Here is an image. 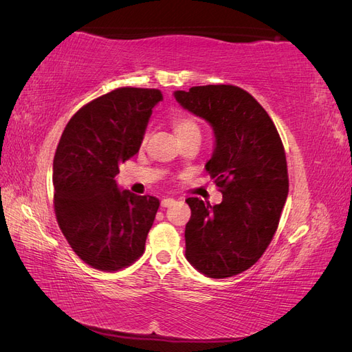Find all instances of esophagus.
<instances>
[{
	"label": "esophagus",
	"instance_id": "esophagus-1",
	"mask_svg": "<svg viewBox=\"0 0 352 352\" xmlns=\"http://www.w3.org/2000/svg\"><path fill=\"white\" fill-rule=\"evenodd\" d=\"M175 202V198H164V199H162V207L163 208H166V207H170Z\"/></svg>",
	"mask_w": 352,
	"mask_h": 352
}]
</instances>
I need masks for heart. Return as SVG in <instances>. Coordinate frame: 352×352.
I'll use <instances>...</instances> for the list:
<instances>
[{
	"mask_svg": "<svg viewBox=\"0 0 352 352\" xmlns=\"http://www.w3.org/2000/svg\"><path fill=\"white\" fill-rule=\"evenodd\" d=\"M172 124L177 136H185L189 133H199V124L192 116L188 114H177L173 117Z\"/></svg>",
	"mask_w": 352,
	"mask_h": 352,
	"instance_id": "b5f03b06",
	"label": "heart"
}]
</instances>
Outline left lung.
<instances>
[{"label": "left lung", "instance_id": "8db88e82", "mask_svg": "<svg viewBox=\"0 0 352 352\" xmlns=\"http://www.w3.org/2000/svg\"><path fill=\"white\" fill-rule=\"evenodd\" d=\"M175 98L212 126L216 148L206 170L223 194L216 206L186 199L185 255L208 278H230L257 263L278 230L289 190L285 148L267 111L242 88L206 85Z\"/></svg>", "mask_w": 352, "mask_h": 352}]
</instances>
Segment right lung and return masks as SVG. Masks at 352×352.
I'll return each mask as SVG.
<instances>
[{
	"mask_svg": "<svg viewBox=\"0 0 352 352\" xmlns=\"http://www.w3.org/2000/svg\"><path fill=\"white\" fill-rule=\"evenodd\" d=\"M158 89L117 88L88 102L63 131L52 163L54 210L72 250L101 272L145 251L160 201L119 190V166L140 151Z\"/></svg>",
	"mask_w": 352,
	"mask_h": 352,
	"instance_id": "1",
	"label": "right lung"
}]
</instances>
